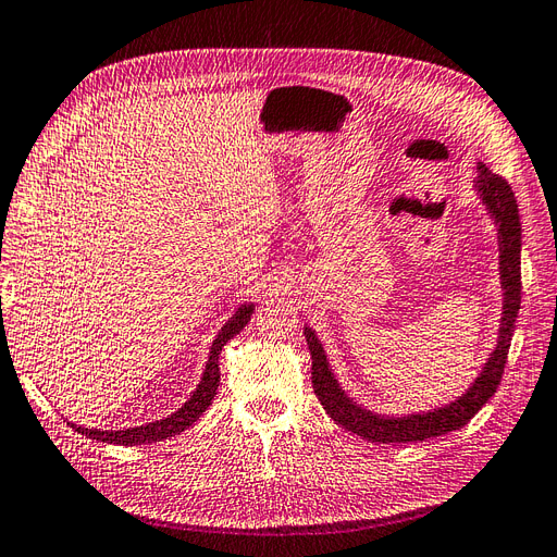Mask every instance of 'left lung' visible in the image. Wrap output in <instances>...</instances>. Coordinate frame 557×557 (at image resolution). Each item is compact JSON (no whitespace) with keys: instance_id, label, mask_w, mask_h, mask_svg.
Masks as SVG:
<instances>
[{"instance_id":"8db88e82","label":"left lung","mask_w":557,"mask_h":557,"mask_svg":"<svg viewBox=\"0 0 557 557\" xmlns=\"http://www.w3.org/2000/svg\"><path fill=\"white\" fill-rule=\"evenodd\" d=\"M475 190H479L490 216L497 224L499 237V273L504 289V312L499 324V341L495 352L490 355L481 375L453 404L436 408L432 412L408 418H383L371 410H363L338 387V380L333 377L329 361L324 355L322 343L317 341L314 331L306 326V341L312 357V387L317 399L322 401L324 410L336 420L347 432L373 443H416L424 438H434L441 434L455 432L465 426L475 412H479L492 394L497 392L504 367L508 359V347H511L516 317L520 310V214L518 202L502 174L490 172L483 163H479V177H475Z\"/></svg>"}]
</instances>
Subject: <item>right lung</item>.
Wrapping results in <instances>:
<instances>
[{
    "mask_svg": "<svg viewBox=\"0 0 557 557\" xmlns=\"http://www.w3.org/2000/svg\"><path fill=\"white\" fill-rule=\"evenodd\" d=\"M251 312H253V306L245 304L243 308H237V312L226 322V326L219 331V336L214 338L212 349H210V361H208V367H205V373L200 377V385L196 387L194 396H190V399L177 412H172L170 418L149 422L145 426L121 429V432H100V429H84V426H76V424H72V426L76 429L78 434H84L88 438L102 441V443H116V446H141V443H153V441H163V438L182 434L184 429L194 424L202 416L205 408L212 404L216 387H219L221 347H224L235 336V333H240L245 329Z\"/></svg>",
    "mask_w": 557,
    "mask_h": 557,
    "instance_id": "right-lung-1",
    "label": "right lung"
}]
</instances>
